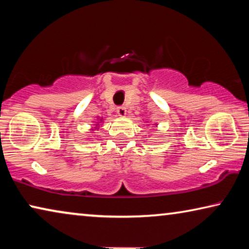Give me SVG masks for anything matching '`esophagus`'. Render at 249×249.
<instances>
[{
	"mask_svg": "<svg viewBox=\"0 0 249 249\" xmlns=\"http://www.w3.org/2000/svg\"><path fill=\"white\" fill-rule=\"evenodd\" d=\"M117 113L119 117H124L127 114V110H125L124 107H117Z\"/></svg>",
	"mask_w": 249,
	"mask_h": 249,
	"instance_id": "esophagus-1",
	"label": "esophagus"
}]
</instances>
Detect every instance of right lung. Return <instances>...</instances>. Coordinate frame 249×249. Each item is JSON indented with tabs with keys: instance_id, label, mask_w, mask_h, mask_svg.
I'll use <instances>...</instances> for the list:
<instances>
[{
	"instance_id": "1",
	"label": "right lung",
	"mask_w": 249,
	"mask_h": 249,
	"mask_svg": "<svg viewBox=\"0 0 249 249\" xmlns=\"http://www.w3.org/2000/svg\"><path fill=\"white\" fill-rule=\"evenodd\" d=\"M100 121H102V119H101V120H100Z\"/></svg>"
}]
</instances>
